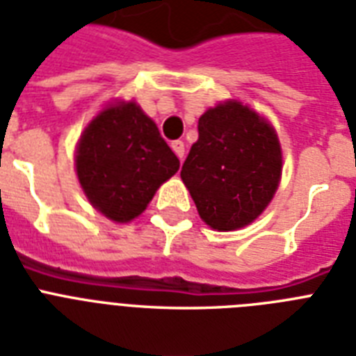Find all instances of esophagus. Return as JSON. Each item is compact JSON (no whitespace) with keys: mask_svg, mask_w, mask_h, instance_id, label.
I'll return each mask as SVG.
<instances>
[{"mask_svg":"<svg viewBox=\"0 0 356 356\" xmlns=\"http://www.w3.org/2000/svg\"><path fill=\"white\" fill-rule=\"evenodd\" d=\"M170 147H172V150H175V154L178 156L180 160H184V156H186V145H184V141L176 139V141H172V143H170Z\"/></svg>","mask_w":356,"mask_h":356,"instance_id":"esophagus-1","label":"esophagus"}]
</instances>
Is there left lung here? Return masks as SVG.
I'll use <instances>...</instances> for the list:
<instances>
[{"instance_id": "left-lung-1", "label": "left lung", "mask_w": 356, "mask_h": 356, "mask_svg": "<svg viewBox=\"0 0 356 356\" xmlns=\"http://www.w3.org/2000/svg\"><path fill=\"white\" fill-rule=\"evenodd\" d=\"M281 167L274 127L243 102L226 101L198 119V141L180 176L202 220L232 232L266 209L280 186Z\"/></svg>"}]
</instances>
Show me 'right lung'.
Wrapping results in <instances>:
<instances>
[{
	"mask_svg": "<svg viewBox=\"0 0 356 356\" xmlns=\"http://www.w3.org/2000/svg\"><path fill=\"white\" fill-rule=\"evenodd\" d=\"M75 167L90 204L113 222H130L176 175L180 160L136 102L118 101L84 129Z\"/></svg>",
	"mask_w": 356,
	"mask_h": 356,
	"instance_id": "obj_1",
	"label": "right lung"
}]
</instances>
